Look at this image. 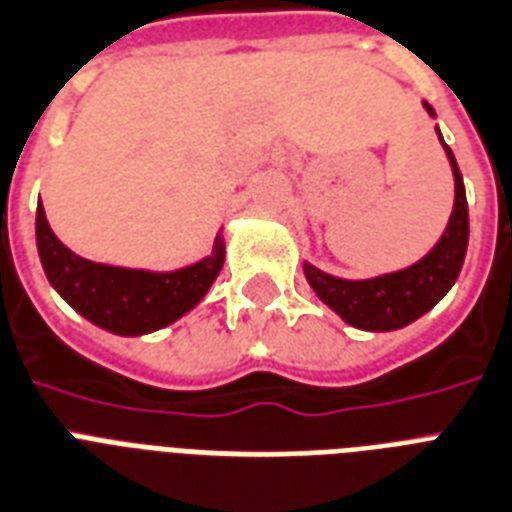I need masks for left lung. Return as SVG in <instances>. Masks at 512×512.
<instances>
[{"label": "left lung", "mask_w": 512, "mask_h": 512, "mask_svg": "<svg viewBox=\"0 0 512 512\" xmlns=\"http://www.w3.org/2000/svg\"><path fill=\"white\" fill-rule=\"evenodd\" d=\"M427 112L435 114L433 106H427ZM446 154L454 170V211H451L449 227L443 237L425 259L417 261L414 267L374 277V280H342V277L320 272L312 264H304V275L315 293L350 326L363 328V331H395V328L408 326L422 318L427 310H433L459 277L467 253L470 221H467L462 173L449 146H446Z\"/></svg>", "instance_id": "left-lung-1"}]
</instances>
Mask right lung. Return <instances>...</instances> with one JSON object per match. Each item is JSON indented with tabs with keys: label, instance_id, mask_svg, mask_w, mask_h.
Wrapping results in <instances>:
<instances>
[{
	"label": "right lung",
	"instance_id": "1",
	"mask_svg": "<svg viewBox=\"0 0 512 512\" xmlns=\"http://www.w3.org/2000/svg\"><path fill=\"white\" fill-rule=\"evenodd\" d=\"M37 248L55 291L90 323L120 336L149 334L186 315L208 293L224 264L221 240L208 259L176 272L95 264L71 253L53 235L42 205H37Z\"/></svg>",
	"mask_w": 512,
	"mask_h": 512
}]
</instances>
